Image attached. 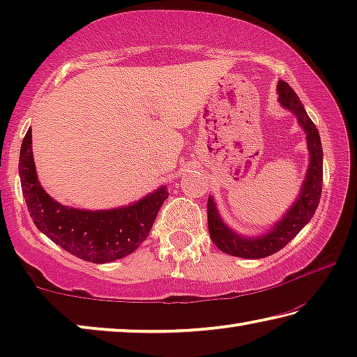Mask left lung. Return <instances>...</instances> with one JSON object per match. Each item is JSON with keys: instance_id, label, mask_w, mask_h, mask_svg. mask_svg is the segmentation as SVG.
Listing matches in <instances>:
<instances>
[{"instance_id": "1", "label": "left lung", "mask_w": 357, "mask_h": 357, "mask_svg": "<svg viewBox=\"0 0 357 357\" xmlns=\"http://www.w3.org/2000/svg\"><path fill=\"white\" fill-rule=\"evenodd\" d=\"M277 93H279L280 105L294 114L301 129L305 132L307 149H309L310 159L309 167H307L304 183H302L296 202L289 206V209H287L282 219L274 223L273 228H269L268 231L259 234V236H244V234H239L233 228H229L222 220L214 197H208L209 236L222 252L233 257L258 259L279 252L310 222L318 208L319 198H321L323 148L317 126L312 123L304 105L301 104L298 94L293 91V88L287 82L279 80Z\"/></svg>"}]
</instances>
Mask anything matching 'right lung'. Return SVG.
I'll return each instance as SVG.
<instances>
[{
    "label": "right lung",
    "instance_id": "1",
    "mask_svg": "<svg viewBox=\"0 0 357 357\" xmlns=\"http://www.w3.org/2000/svg\"><path fill=\"white\" fill-rule=\"evenodd\" d=\"M31 142L28 129L20 149L19 173L28 213L39 231L72 255L91 263H110L137 250L168 198L167 185L128 206L100 211L64 206L40 185Z\"/></svg>",
    "mask_w": 357,
    "mask_h": 357
}]
</instances>
